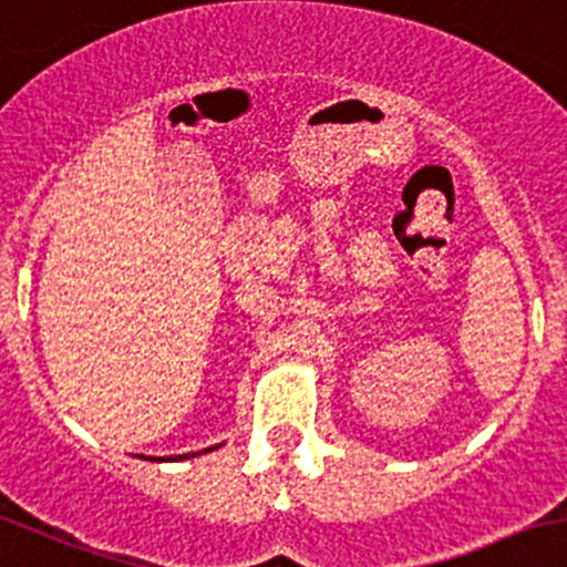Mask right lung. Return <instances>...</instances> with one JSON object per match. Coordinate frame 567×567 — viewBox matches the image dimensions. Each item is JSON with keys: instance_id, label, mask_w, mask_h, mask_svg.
Here are the masks:
<instances>
[{"instance_id": "1", "label": "right lung", "mask_w": 567, "mask_h": 567, "mask_svg": "<svg viewBox=\"0 0 567 567\" xmlns=\"http://www.w3.org/2000/svg\"><path fill=\"white\" fill-rule=\"evenodd\" d=\"M207 452H210V449H207Z\"/></svg>"}]
</instances>
